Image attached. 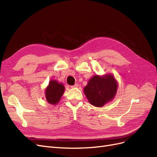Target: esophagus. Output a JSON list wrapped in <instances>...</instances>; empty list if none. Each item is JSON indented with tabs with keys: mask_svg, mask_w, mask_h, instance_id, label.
Listing matches in <instances>:
<instances>
[{
	"mask_svg": "<svg viewBox=\"0 0 157 157\" xmlns=\"http://www.w3.org/2000/svg\"><path fill=\"white\" fill-rule=\"evenodd\" d=\"M78 86V84H77H77H75V85H73V86H71V87L73 88H77Z\"/></svg>",
	"mask_w": 157,
	"mask_h": 157,
	"instance_id": "34e87169",
	"label": "esophagus"
}]
</instances>
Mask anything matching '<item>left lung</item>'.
Returning <instances> with one entry per match:
<instances>
[{"mask_svg":"<svg viewBox=\"0 0 157 157\" xmlns=\"http://www.w3.org/2000/svg\"><path fill=\"white\" fill-rule=\"evenodd\" d=\"M117 88V82L112 75H95L89 80L84 92L90 104L101 107L115 98Z\"/></svg>","mask_w":157,"mask_h":157,"instance_id":"8db88e82","label":"left lung"}]
</instances>
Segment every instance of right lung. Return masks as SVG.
<instances>
[{"mask_svg": "<svg viewBox=\"0 0 157 157\" xmlns=\"http://www.w3.org/2000/svg\"><path fill=\"white\" fill-rule=\"evenodd\" d=\"M65 86L62 83H59L56 80H51L45 91L46 101L52 105H56L63 96Z\"/></svg>", "mask_w": 157, "mask_h": 157, "instance_id": "1", "label": "right lung"}]
</instances>
